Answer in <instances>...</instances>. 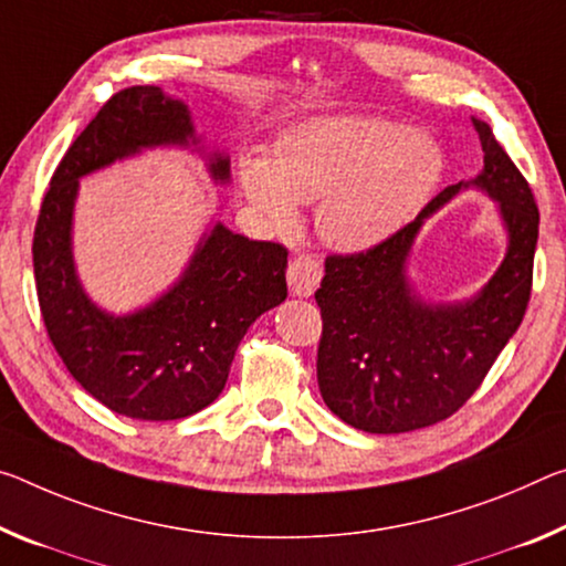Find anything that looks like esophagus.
I'll return each instance as SVG.
<instances>
[{"label": "esophagus", "mask_w": 566, "mask_h": 566, "mask_svg": "<svg viewBox=\"0 0 566 566\" xmlns=\"http://www.w3.org/2000/svg\"><path fill=\"white\" fill-rule=\"evenodd\" d=\"M322 280V264L317 256L297 254L286 266V282L297 297H312Z\"/></svg>", "instance_id": "obj_1"}]
</instances>
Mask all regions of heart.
Listing matches in <instances>:
<instances>
[{"instance_id": "obj_1", "label": "heart", "mask_w": 566, "mask_h": 566, "mask_svg": "<svg viewBox=\"0 0 566 566\" xmlns=\"http://www.w3.org/2000/svg\"><path fill=\"white\" fill-rule=\"evenodd\" d=\"M443 174V150L420 130L380 118H319L284 133L274 158L251 156L241 184L256 211L292 229L297 201L317 206L319 234L367 249L418 213Z\"/></svg>"}]
</instances>
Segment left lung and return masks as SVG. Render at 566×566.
Listing matches in <instances>:
<instances>
[{
  "mask_svg": "<svg viewBox=\"0 0 566 566\" xmlns=\"http://www.w3.org/2000/svg\"><path fill=\"white\" fill-rule=\"evenodd\" d=\"M483 174L473 181L499 201L509 251L479 297L426 304L410 292L406 259L423 219L461 191L443 188L396 234L355 254H329L315 292L322 337L317 382L327 408L365 433H408L451 418L481 388L522 325L534 280L539 209L522 170L483 120L473 118Z\"/></svg>",
  "mask_w": 566,
  "mask_h": 566,
  "instance_id": "1",
  "label": "left lung"
}]
</instances>
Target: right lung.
<instances>
[{"label": "right lung", "mask_w": 566, "mask_h": 566, "mask_svg": "<svg viewBox=\"0 0 566 566\" xmlns=\"http://www.w3.org/2000/svg\"><path fill=\"white\" fill-rule=\"evenodd\" d=\"M188 140L193 123L181 101L156 85L120 90L62 156L34 227V284L52 345L90 396L125 418L178 420L211 406L251 322L286 297V249L221 223L181 282L136 315H105L85 297L70 251L77 178L140 148ZM211 174L229 181V158L213 154Z\"/></svg>", "instance_id": "add662e5"}]
</instances>
